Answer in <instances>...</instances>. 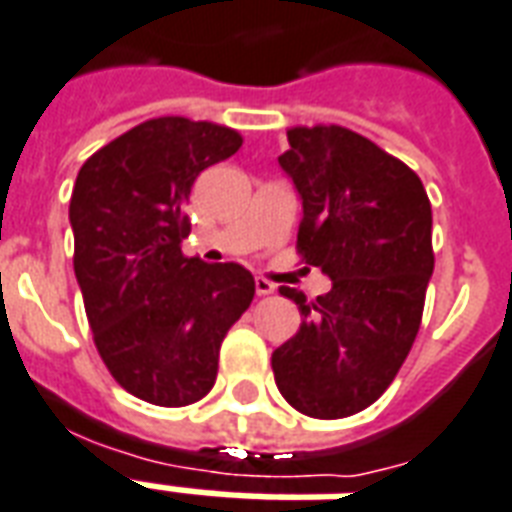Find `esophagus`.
Returning <instances> with one entry per match:
<instances>
[{"mask_svg":"<svg viewBox=\"0 0 512 512\" xmlns=\"http://www.w3.org/2000/svg\"><path fill=\"white\" fill-rule=\"evenodd\" d=\"M273 290H276V287H273V284L268 282V279H263V276H257V279H255V292H257V295H271Z\"/></svg>","mask_w":512,"mask_h":512,"instance_id":"obj_1","label":"esophagus"}]
</instances>
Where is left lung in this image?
I'll use <instances>...</instances> for the list:
<instances>
[{"label":"left lung","mask_w":512,"mask_h":512,"mask_svg":"<svg viewBox=\"0 0 512 512\" xmlns=\"http://www.w3.org/2000/svg\"><path fill=\"white\" fill-rule=\"evenodd\" d=\"M287 142L279 166L303 204L298 252L333 287L314 303L282 287L303 322L273 351V378L295 411L343 419L384 395L416 341L435 268L432 206L403 161L349 128H290Z\"/></svg>","instance_id":"1"}]
</instances>
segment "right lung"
Wrapping results in <instances>:
<instances>
[{
    "label": "right lung",
    "mask_w": 512,
    "mask_h": 512,
    "mask_svg": "<svg viewBox=\"0 0 512 512\" xmlns=\"http://www.w3.org/2000/svg\"><path fill=\"white\" fill-rule=\"evenodd\" d=\"M241 147L233 128L155 117L83 163L69 201L74 276L112 378L144 403L209 392L230 325L255 298L239 263L182 255L195 177Z\"/></svg>",
    "instance_id": "1"
}]
</instances>
